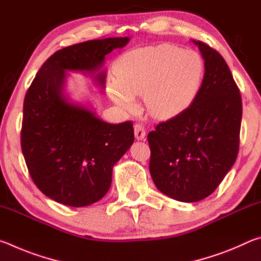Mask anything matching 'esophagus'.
I'll use <instances>...</instances> for the list:
<instances>
[{"instance_id":"esophagus-1","label":"esophagus","mask_w":261,"mask_h":261,"mask_svg":"<svg viewBox=\"0 0 261 261\" xmlns=\"http://www.w3.org/2000/svg\"><path fill=\"white\" fill-rule=\"evenodd\" d=\"M135 136L136 139L138 140L145 138V136H146V130H145V126L143 124H139V123L135 124Z\"/></svg>"}]
</instances>
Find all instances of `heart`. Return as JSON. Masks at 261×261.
I'll list each match as a JSON object with an SVG mask.
<instances>
[{"label":"heart","instance_id":"obj_1","mask_svg":"<svg viewBox=\"0 0 261 261\" xmlns=\"http://www.w3.org/2000/svg\"><path fill=\"white\" fill-rule=\"evenodd\" d=\"M204 62L197 51L171 45L140 48L126 53L117 62V81L110 94L124 108H132L135 95L145 101L158 116H170L191 105L204 79Z\"/></svg>","mask_w":261,"mask_h":261}]
</instances>
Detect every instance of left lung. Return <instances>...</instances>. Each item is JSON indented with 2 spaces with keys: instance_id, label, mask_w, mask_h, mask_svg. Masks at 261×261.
<instances>
[{
  "instance_id": "left-lung-1",
  "label": "left lung",
  "mask_w": 261,
  "mask_h": 261,
  "mask_svg": "<svg viewBox=\"0 0 261 261\" xmlns=\"http://www.w3.org/2000/svg\"><path fill=\"white\" fill-rule=\"evenodd\" d=\"M205 73L197 98L147 136L149 173L166 196L194 202L213 193L236 161L242 98L222 56L201 41Z\"/></svg>"
}]
</instances>
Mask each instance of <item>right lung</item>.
<instances>
[{"mask_svg": "<svg viewBox=\"0 0 261 261\" xmlns=\"http://www.w3.org/2000/svg\"><path fill=\"white\" fill-rule=\"evenodd\" d=\"M129 38L88 40L54 53L26 92L20 131L21 152L34 184L60 204L83 207L100 200L112 184L113 167L135 140L132 122L106 123L63 95L65 70L95 75L105 56Z\"/></svg>", "mask_w": 261, "mask_h": 261, "instance_id": "right-lung-1", "label": "right lung"}]
</instances>
